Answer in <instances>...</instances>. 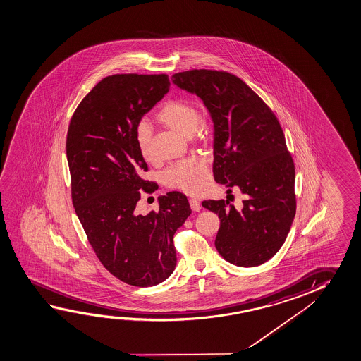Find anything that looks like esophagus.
Wrapping results in <instances>:
<instances>
[{
  "label": "esophagus",
  "mask_w": 361,
  "mask_h": 361,
  "mask_svg": "<svg viewBox=\"0 0 361 361\" xmlns=\"http://www.w3.org/2000/svg\"><path fill=\"white\" fill-rule=\"evenodd\" d=\"M189 204H190V208H192V211H195V212H200V203L197 200H189Z\"/></svg>",
  "instance_id": "esophagus-1"
}]
</instances>
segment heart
I'll use <instances>...</instances> for the list:
<instances>
[{"mask_svg": "<svg viewBox=\"0 0 361 361\" xmlns=\"http://www.w3.org/2000/svg\"><path fill=\"white\" fill-rule=\"evenodd\" d=\"M157 119L163 126L183 137H192L198 133L203 137L204 128L200 123V111L195 104L187 99H173L166 102L158 111ZM135 143L139 153L145 161L153 158L152 152V128L148 123L142 121L135 128ZM166 185L180 189L183 192L197 195L206 189L209 182V171L204 158L193 157L185 161L173 164L166 174Z\"/></svg>", "mask_w": 361, "mask_h": 361, "instance_id": "obj_1", "label": "heart"}]
</instances>
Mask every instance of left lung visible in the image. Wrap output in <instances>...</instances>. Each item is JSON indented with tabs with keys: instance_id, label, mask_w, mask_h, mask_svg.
Wrapping results in <instances>:
<instances>
[{
	"instance_id": "1",
	"label": "left lung",
	"mask_w": 361,
	"mask_h": 361,
	"mask_svg": "<svg viewBox=\"0 0 361 361\" xmlns=\"http://www.w3.org/2000/svg\"><path fill=\"white\" fill-rule=\"evenodd\" d=\"M172 81L200 97L211 115L214 180L245 195L242 209L229 200L202 202L221 219L217 251L240 267L264 264L286 240L296 213L295 166L280 123L235 75L189 70L173 75Z\"/></svg>"
}]
</instances>
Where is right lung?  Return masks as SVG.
I'll return each mask as SVG.
<instances>
[{"instance_id":"1","label":"right lung","mask_w":361,"mask_h":361,"mask_svg":"<svg viewBox=\"0 0 361 361\" xmlns=\"http://www.w3.org/2000/svg\"><path fill=\"white\" fill-rule=\"evenodd\" d=\"M168 75L116 74L92 87L70 121L66 155L75 212L104 267L137 287L155 286L177 264L174 233L192 213L187 197L169 192L159 209L135 212L148 166L135 143V128L169 92Z\"/></svg>"}]
</instances>
